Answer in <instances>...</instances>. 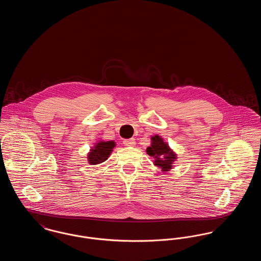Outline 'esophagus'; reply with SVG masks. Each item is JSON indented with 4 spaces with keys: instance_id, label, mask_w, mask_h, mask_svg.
I'll return each mask as SVG.
<instances>
[{
    "instance_id": "esophagus-1",
    "label": "esophagus",
    "mask_w": 261,
    "mask_h": 261,
    "mask_svg": "<svg viewBox=\"0 0 261 261\" xmlns=\"http://www.w3.org/2000/svg\"><path fill=\"white\" fill-rule=\"evenodd\" d=\"M123 144H124L125 146H127V147H134L136 145V141L133 138L126 139V140L123 141Z\"/></svg>"
}]
</instances>
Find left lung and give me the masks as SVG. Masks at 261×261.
I'll use <instances>...</instances> for the list:
<instances>
[{
    "mask_svg": "<svg viewBox=\"0 0 261 261\" xmlns=\"http://www.w3.org/2000/svg\"><path fill=\"white\" fill-rule=\"evenodd\" d=\"M146 151L149 156L154 159V165L162 168V171H169L173 166V162L177 160L176 153L159 135L151 137V144Z\"/></svg>",
    "mask_w": 261,
    "mask_h": 261,
    "instance_id": "left-lung-1",
    "label": "left lung"
}]
</instances>
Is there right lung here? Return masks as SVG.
<instances>
[{"instance_id":"1","label":"right lung","mask_w":261,"mask_h":261,"mask_svg":"<svg viewBox=\"0 0 261 261\" xmlns=\"http://www.w3.org/2000/svg\"><path fill=\"white\" fill-rule=\"evenodd\" d=\"M114 147L115 143L113 141H100L99 143H96L95 147L90 149V152L88 153V162L93 165L106 162L111 155Z\"/></svg>"}]
</instances>
